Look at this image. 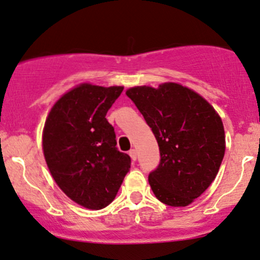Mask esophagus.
I'll return each instance as SVG.
<instances>
[{
    "label": "esophagus",
    "instance_id": "esophagus-1",
    "mask_svg": "<svg viewBox=\"0 0 260 260\" xmlns=\"http://www.w3.org/2000/svg\"><path fill=\"white\" fill-rule=\"evenodd\" d=\"M128 154H129L131 158H132L133 161H136V160H137V150H136V149H131V150H129V152H128Z\"/></svg>",
    "mask_w": 260,
    "mask_h": 260
}]
</instances>
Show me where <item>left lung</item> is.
Wrapping results in <instances>:
<instances>
[{"label": "left lung", "mask_w": 260, "mask_h": 260, "mask_svg": "<svg viewBox=\"0 0 260 260\" xmlns=\"http://www.w3.org/2000/svg\"><path fill=\"white\" fill-rule=\"evenodd\" d=\"M160 146L161 161L149 174L158 201L186 207L217 177L225 152L223 121L215 109L189 87L177 82L136 86L126 90Z\"/></svg>", "instance_id": "1"}]
</instances>
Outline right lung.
Here are the masks:
<instances>
[{
  "label": "right lung",
  "instance_id": "1",
  "mask_svg": "<svg viewBox=\"0 0 260 260\" xmlns=\"http://www.w3.org/2000/svg\"><path fill=\"white\" fill-rule=\"evenodd\" d=\"M122 90L77 84L54 103L43 127V155L53 179L69 199L93 211L114 201L131 168L105 118Z\"/></svg>",
  "mask_w": 260,
  "mask_h": 260
}]
</instances>
